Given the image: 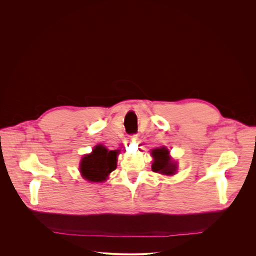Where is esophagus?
Here are the masks:
<instances>
[{"label": "esophagus", "instance_id": "1", "mask_svg": "<svg viewBox=\"0 0 256 256\" xmlns=\"http://www.w3.org/2000/svg\"><path fill=\"white\" fill-rule=\"evenodd\" d=\"M137 139H138V136H137V135H132V136H130V138H128L130 142H136Z\"/></svg>", "mask_w": 256, "mask_h": 256}]
</instances>
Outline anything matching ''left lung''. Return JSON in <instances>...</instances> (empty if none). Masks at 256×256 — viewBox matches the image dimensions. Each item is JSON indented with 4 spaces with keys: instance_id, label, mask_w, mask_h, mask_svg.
I'll use <instances>...</instances> for the list:
<instances>
[{
    "instance_id": "8db88e82",
    "label": "left lung",
    "mask_w": 256,
    "mask_h": 256,
    "mask_svg": "<svg viewBox=\"0 0 256 256\" xmlns=\"http://www.w3.org/2000/svg\"><path fill=\"white\" fill-rule=\"evenodd\" d=\"M154 160L152 163V171L165 174V176H172L176 171V165L172 163L169 156V150L165 147L154 150L152 152Z\"/></svg>"
}]
</instances>
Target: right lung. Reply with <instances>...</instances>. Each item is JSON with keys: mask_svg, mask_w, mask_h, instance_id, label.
Listing matches in <instances>:
<instances>
[{"mask_svg": "<svg viewBox=\"0 0 256 256\" xmlns=\"http://www.w3.org/2000/svg\"><path fill=\"white\" fill-rule=\"evenodd\" d=\"M117 150H109L102 145L94 147L92 154L80 160V171L85 180L93 182H104L117 167Z\"/></svg>", "mask_w": 256, "mask_h": 256, "instance_id": "1", "label": "right lung"}]
</instances>
